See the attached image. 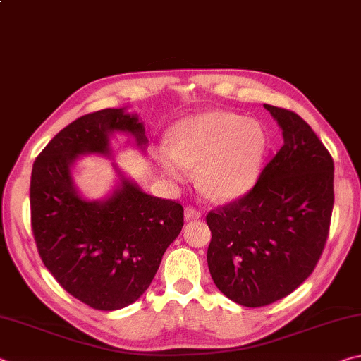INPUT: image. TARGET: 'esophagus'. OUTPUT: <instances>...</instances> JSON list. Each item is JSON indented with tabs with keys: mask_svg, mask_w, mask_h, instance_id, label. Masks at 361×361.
Listing matches in <instances>:
<instances>
[{
	"mask_svg": "<svg viewBox=\"0 0 361 361\" xmlns=\"http://www.w3.org/2000/svg\"><path fill=\"white\" fill-rule=\"evenodd\" d=\"M200 216H202V212L195 209V207H186L185 209V219L186 221H192V219H199Z\"/></svg>",
	"mask_w": 361,
	"mask_h": 361,
	"instance_id": "34e87169",
	"label": "esophagus"
}]
</instances>
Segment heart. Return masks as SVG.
<instances>
[{"mask_svg": "<svg viewBox=\"0 0 361 361\" xmlns=\"http://www.w3.org/2000/svg\"><path fill=\"white\" fill-rule=\"evenodd\" d=\"M173 146L159 149L170 180L185 181L197 167L199 188L212 199L229 200L245 194L258 176L266 133L258 121L228 111H209L181 121L172 133Z\"/></svg>", "mask_w": 361, "mask_h": 361, "instance_id": "1", "label": "heart"}]
</instances>
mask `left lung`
<instances>
[{
    "label": "left lung",
    "instance_id": "left-lung-1",
    "mask_svg": "<svg viewBox=\"0 0 361 361\" xmlns=\"http://www.w3.org/2000/svg\"><path fill=\"white\" fill-rule=\"evenodd\" d=\"M283 145L240 199L209 212L207 262L218 290L245 307L288 296L319 262L334 204L333 157L301 116L264 105Z\"/></svg>",
    "mask_w": 361,
    "mask_h": 361
}]
</instances>
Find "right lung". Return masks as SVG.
<instances>
[{
    "label": "right lung",
    "mask_w": 361,
    "mask_h": 361,
    "mask_svg": "<svg viewBox=\"0 0 361 361\" xmlns=\"http://www.w3.org/2000/svg\"><path fill=\"white\" fill-rule=\"evenodd\" d=\"M126 132L145 148L143 122L124 108L81 116L36 157L30 209L36 248L60 286L97 310L126 307L148 290L183 228L180 202L143 192L119 175L105 200H85L71 178L81 154L111 156L109 135Z\"/></svg>",
    "instance_id": "right-lung-1"
}]
</instances>
